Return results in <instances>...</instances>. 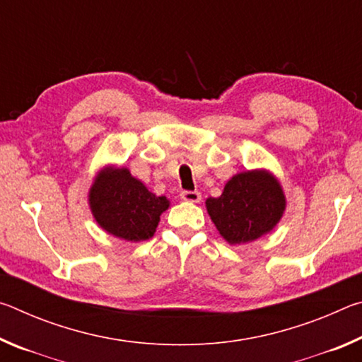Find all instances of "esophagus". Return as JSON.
Returning <instances> with one entry per match:
<instances>
[{
  "instance_id": "34e87169",
  "label": "esophagus",
  "mask_w": 362,
  "mask_h": 362,
  "mask_svg": "<svg viewBox=\"0 0 362 362\" xmlns=\"http://www.w3.org/2000/svg\"><path fill=\"white\" fill-rule=\"evenodd\" d=\"M180 198L187 203H199L201 201V193L199 192H182Z\"/></svg>"
}]
</instances>
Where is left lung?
I'll return each instance as SVG.
<instances>
[{
    "label": "left lung",
    "mask_w": 362,
    "mask_h": 362,
    "mask_svg": "<svg viewBox=\"0 0 362 362\" xmlns=\"http://www.w3.org/2000/svg\"><path fill=\"white\" fill-rule=\"evenodd\" d=\"M206 209L220 236L240 246L274 230L286 211V194L269 170H244L225 183L218 198L206 199Z\"/></svg>",
    "instance_id": "left-lung-1"
}]
</instances>
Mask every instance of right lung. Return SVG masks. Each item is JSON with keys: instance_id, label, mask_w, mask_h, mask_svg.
I'll list each match as a JSON object with an SVG mask.
<instances>
[{"instance_id": "add662e5", "label": "right lung", "mask_w": 362, "mask_h": 362, "mask_svg": "<svg viewBox=\"0 0 362 362\" xmlns=\"http://www.w3.org/2000/svg\"><path fill=\"white\" fill-rule=\"evenodd\" d=\"M88 199L97 225L108 235L131 243L150 240L161 214L170 206L166 196L148 192L129 169L116 166L97 173Z\"/></svg>"}]
</instances>
